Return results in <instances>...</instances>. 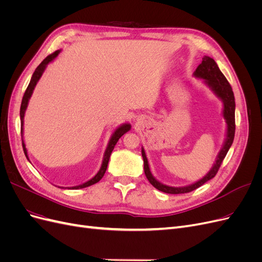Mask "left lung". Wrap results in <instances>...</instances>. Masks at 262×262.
<instances>
[{
	"label": "left lung",
	"mask_w": 262,
	"mask_h": 262,
	"mask_svg": "<svg viewBox=\"0 0 262 262\" xmlns=\"http://www.w3.org/2000/svg\"><path fill=\"white\" fill-rule=\"evenodd\" d=\"M193 76L196 78H200L203 81V83L207 85L209 89L216 95L222 102H223V118L225 119L226 122V134L224 139V143L222 145V148L216 156L215 163L213 164L212 168L209 170V172L199 179L198 181L193 182L191 185L184 186V187H170L167 185L162 184L161 181H158L150 172L149 165L147 157L145 154V150L142 146V157H143L144 162V172L147 180L150 182V185L155 187L157 190H160L162 192L165 193H170V194H178V193H187L192 191V190L199 188L205 182L212 179L214 176L216 175V172L220 168V166L225 158L229 147L232 146L234 137H235V97L234 93L232 90V86L229 85L227 82L226 77L224 74L221 72L220 68L217 67L216 62L214 61L212 58L208 57V55H204L202 58L201 64L196 68L194 71Z\"/></svg>",
	"instance_id": "8db88e82"
}]
</instances>
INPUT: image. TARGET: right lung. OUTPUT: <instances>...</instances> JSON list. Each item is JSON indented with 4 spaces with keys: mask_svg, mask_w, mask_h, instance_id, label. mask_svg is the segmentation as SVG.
<instances>
[{
    "mask_svg": "<svg viewBox=\"0 0 262 262\" xmlns=\"http://www.w3.org/2000/svg\"><path fill=\"white\" fill-rule=\"evenodd\" d=\"M60 52H61V50H57L55 52H53L52 54L48 55V57H47L40 63V64L37 67V69L35 70L33 76H31V80L29 82V85L27 87L25 94H24V97H23V100H21L20 113H19V116H20V133H21V141H23V149H24V153H25L28 161H29V157H28V153H27V148H26V145H25V142H24V139H23V134H24V117H25V113H26V109H27V106H28L29 99L31 97V95H33V93H34V90H35V87H36L38 81L40 80V77L42 76L45 70L47 69V66H48L49 63H51L55 58H57ZM130 129H131V124L126 122V123H122L121 125H119L118 128L113 132L112 137H110V139H109L108 145H107V147L105 149L104 157H102L101 166H100V168H99V170H98V172L96 173V175H95L92 179L84 182V184H82V185L74 186V187H67V188L68 189H82V188H86V187L96 184V182H98L102 177H104L105 172H106V169H107V166H108L110 155H112V152H113V149L115 148V145L117 144V142L119 141V139H120L123 136V134L128 132ZM60 188H64V187H60Z\"/></svg>",
    "mask_w": 262,
    "mask_h": 262,
    "instance_id": "add662e5",
    "label": "right lung"
}]
</instances>
